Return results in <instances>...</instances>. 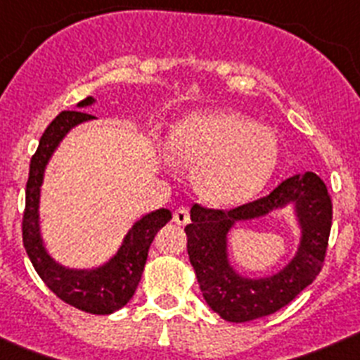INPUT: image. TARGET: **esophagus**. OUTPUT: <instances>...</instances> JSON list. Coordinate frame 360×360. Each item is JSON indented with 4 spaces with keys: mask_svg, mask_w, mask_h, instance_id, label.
<instances>
[{
    "mask_svg": "<svg viewBox=\"0 0 360 360\" xmlns=\"http://www.w3.org/2000/svg\"><path fill=\"white\" fill-rule=\"evenodd\" d=\"M173 221L176 225H187L191 221V216H189V209L187 207H180L174 211L173 214Z\"/></svg>",
    "mask_w": 360,
    "mask_h": 360,
    "instance_id": "34e87169",
    "label": "esophagus"
}]
</instances>
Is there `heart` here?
I'll list each match as a JSON object with an SVG mask.
<instances>
[{
    "label": "heart",
    "instance_id": "heart-1",
    "mask_svg": "<svg viewBox=\"0 0 360 360\" xmlns=\"http://www.w3.org/2000/svg\"><path fill=\"white\" fill-rule=\"evenodd\" d=\"M169 149L176 160L196 165V191L216 207H234L256 196L281 158L274 128L231 110L196 111L178 120Z\"/></svg>",
    "mask_w": 360,
    "mask_h": 360
}]
</instances>
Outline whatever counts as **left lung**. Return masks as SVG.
<instances>
[{"label":"left lung","mask_w":360,"mask_h":360,"mask_svg":"<svg viewBox=\"0 0 360 360\" xmlns=\"http://www.w3.org/2000/svg\"><path fill=\"white\" fill-rule=\"evenodd\" d=\"M283 208L291 209L298 225L296 252L272 275H241L230 259V231L238 223L264 217ZM330 227L332 202L328 191L311 171L283 180L265 198L232 211H211L193 205L191 224L186 227L187 254L205 303L229 323H247L278 311L319 274Z\"/></svg>","instance_id":"obj_1"}]
</instances>
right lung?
Listing matches in <instances>:
<instances>
[{
  "label": "right lung",
  "mask_w": 360,
  "mask_h": 360,
  "mask_svg": "<svg viewBox=\"0 0 360 360\" xmlns=\"http://www.w3.org/2000/svg\"><path fill=\"white\" fill-rule=\"evenodd\" d=\"M97 103L86 97L75 106V111H61L50 122L39 141L36 155L30 160L27 182V207L23 216V245L32 265L44 285L59 299L82 311L97 316H110L128 304L135 294L144 272L148 250L153 238L169 221V209H157L139 218L124 234L119 249L103 265L91 269H72L59 263L44 245L41 232V186L53 153L65 136L79 124L90 122L95 117L86 113V108Z\"/></svg>",
  "instance_id": "add662e5"
}]
</instances>
